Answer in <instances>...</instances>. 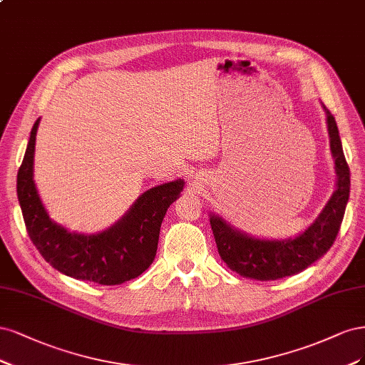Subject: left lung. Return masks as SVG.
Listing matches in <instances>:
<instances>
[{
    "label": "left lung",
    "mask_w": 365,
    "mask_h": 365,
    "mask_svg": "<svg viewBox=\"0 0 365 365\" xmlns=\"http://www.w3.org/2000/svg\"><path fill=\"white\" fill-rule=\"evenodd\" d=\"M331 151L335 160L336 187L312 225L296 238L261 240L230 226L220 215L210 214L218 253L226 265L242 277L277 280L303 272L331 249L344 217L350 192V171L334 115L326 109Z\"/></svg>",
    "instance_id": "1"
}]
</instances>
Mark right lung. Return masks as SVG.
<instances>
[{
	"instance_id": "1",
	"label": "right lung",
	"mask_w": 365,
	"mask_h": 365,
	"mask_svg": "<svg viewBox=\"0 0 365 365\" xmlns=\"http://www.w3.org/2000/svg\"><path fill=\"white\" fill-rule=\"evenodd\" d=\"M39 121L33 124L16 182L19 206L33 244L53 268L74 279L120 285L143 274L155 261L162 220L183 191V179L145 191L109 229L91 235L69 232L50 218L33 180Z\"/></svg>"
}]
</instances>
